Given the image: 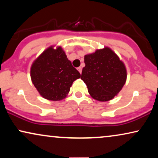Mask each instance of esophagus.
I'll list each match as a JSON object with an SVG mask.
<instances>
[{
	"mask_svg": "<svg viewBox=\"0 0 158 158\" xmlns=\"http://www.w3.org/2000/svg\"><path fill=\"white\" fill-rule=\"evenodd\" d=\"M77 70L79 71V73L81 74V73H82V68H81V67H78V68H77Z\"/></svg>",
	"mask_w": 158,
	"mask_h": 158,
	"instance_id": "esophagus-1",
	"label": "esophagus"
}]
</instances>
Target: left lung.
Returning a JSON list of instances; mask_svg holds the SVG:
<instances>
[{"label": "left lung", "instance_id": "1", "mask_svg": "<svg viewBox=\"0 0 158 158\" xmlns=\"http://www.w3.org/2000/svg\"><path fill=\"white\" fill-rule=\"evenodd\" d=\"M84 62L81 78L92 98L99 101L113 99L126 83L127 70L123 62L109 47L85 55Z\"/></svg>", "mask_w": 158, "mask_h": 158}]
</instances>
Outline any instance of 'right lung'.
<instances>
[{"instance_id":"1","label":"right lung","mask_w":158,"mask_h":158,"mask_svg":"<svg viewBox=\"0 0 158 158\" xmlns=\"http://www.w3.org/2000/svg\"><path fill=\"white\" fill-rule=\"evenodd\" d=\"M30 73L40 94L51 101L65 98L73 82L81 77L61 47H50L43 52L34 60Z\"/></svg>"}]
</instances>
